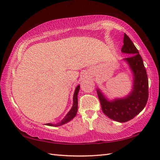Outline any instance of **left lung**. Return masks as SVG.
Here are the masks:
<instances>
[{
	"instance_id": "left-lung-1",
	"label": "left lung",
	"mask_w": 160,
	"mask_h": 160,
	"mask_svg": "<svg viewBox=\"0 0 160 160\" xmlns=\"http://www.w3.org/2000/svg\"><path fill=\"white\" fill-rule=\"evenodd\" d=\"M122 52L131 54L123 60L132 73V87L127 96L108 100L98 88L97 94L103 113L111 120L126 122L132 120L144 109L148 98V80L143 60L129 37L124 33Z\"/></svg>"
}]
</instances>
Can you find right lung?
I'll list each match as a JSON object with an SVG mask.
<instances>
[{"instance_id": "add662e5", "label": "right lung", "mask_w": 160, "mask_h": 160, "mask_svg": "<svg viewBox=\"0 0 160 160\" xmlns=\"http://www.w3.org/2000/svg\"><path fill=\"white\" fill-rule=\"evenodd\" d=\"M80 91V85H78L75 89V92L73 94V106L71 107V110L68 112V113L65 115L62 120L59 122L57 124H51L48 123L46 124L45 125L47 126H51V127H60V126H62L64 124H67V122H70L72 119H73L77 114L78 112V94Z\"/></svg>"}]
</instances>
